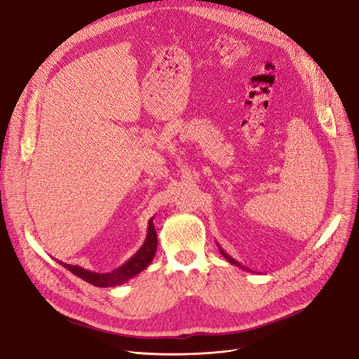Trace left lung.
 <instances>
[{
    "label": "left lung",
    "mask_w": 359,
    "mask_h": 359,
    "mask_svg": "<svg viewBox=\"0 0 359 359\" xmlns=\"http://www.w3.org/2000/svg\"><path fill=\"white\" fill-rule=\"evenodd\" d=\"M217 246H219V245H217ZM219 250H220V253H222V255H223V256H224V259H226V260H227V262H231V264H232V265H235V266H239V268H242V269H243V271H245V269H246V271H249V272H253V271H250V269H248V268H245V266H242V265H241V264H239V262H238V260H236V259H233V257H232V256H229V255H227V253H226V252H224V250H223V249H222V248H220V246H219Z\"/></svg>",
    "instance_id": "8db88e82"
}]
</instances>
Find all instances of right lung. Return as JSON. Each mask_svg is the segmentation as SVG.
<instances>
[{
	"label": "right lung",
	"mask_w": 359,
	"mask_h": 359,
	"mask_svg": "<svg viewBox=\"0 0 359 359\" xmlns=\"http://www.w3.org/2000/svg\"><path fill=\"white\" fill-rule=\"evenodd\" d=\"M156 249H157V233H156L153 217H151L149 220V226H147V236H146V241L142 245V248L132 257H130L127 262H124L120 268H117L111 272H107V273L91 272L81 266L64 264L58 259H55V260L61 266L69 269L72 273L81 278L83 280L91 283L94 286H99V287H110V286L123 285L127 280L135 278L136 275H139L142 271H144L151 264Z\"/></svg>",
	"instance_id": "1"
}]
</instances>
